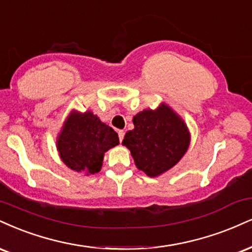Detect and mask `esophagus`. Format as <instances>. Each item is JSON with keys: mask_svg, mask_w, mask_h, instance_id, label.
<instances>
[{"mask_svg": "<svg viewBox=\"0 0 252 252\" xmlns=\"http://www.w3.org/2000/svg\"><path fill=\"white\" fill-rule=\"evenodd\" d=\"M124 134H126V132H124L123 130H118V137H120V141H121V142L123 141V138H124Z\"/></svg>", "mask_w": 252, "mask_h": 252, "instance_id": "1", "label": "esophagus"}]
</instances>
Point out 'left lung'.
Returning <instances> with one entry per match:
<instances>
[{"label": "left lung", "mask_w": 252, "mask_h": 252, "mask_svg": "<svg viewBox=\"0 0 252 252\" xmlns=\"http://www.w3.org/2000/svg\"><path fill=\"white\" fill-rule=\"evenodd\" d=\"M135 128L124 136L135 164L150 177L172 168L183 157L190 136L183 121L168 105L157 110H143L132 120Z\"/></svg>", "instance_id": "1"}]
</instances>
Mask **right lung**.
<instances>
[{
    "label": "right lung",
    "mask_w": 252,
    "mask_h": 252,
    "mask_svg": "<svg viewBox=\"0 0 252 252\" xmlns=\"http://www.w3.org/2000/svg\"><path fill=\"white\" fill-rule=\"evenodd\" d=\"M117 144V132L92 111H74L63 126L57 139V150L66 166L89 175L101 170L104 153Z\"/></svg>",
    "instance_id": "add662e5"
}]
</instances>
